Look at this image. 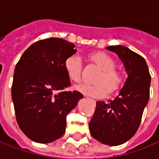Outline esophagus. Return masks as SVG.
<instances>
[{"instance_id":"esophagus-1","label":"esophagus","mask_w":159,"mask_h":159,"mask_svg":"<svg viewBox=\"0 0 159 159\" xmlns=\"http://www.w3.org/2000/svg\"><path fill=\"white\" fill-rule=\"evenodd\" d=\"M89 100H91V102H92V103H93V104H95V102H96V101H95V100H93V99H89Z\"/></svg>"}]
</instances>
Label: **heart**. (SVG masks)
<instances>
[{
	"instance_id": "obj_1",
	"label": "heart",
	"mask_w": 159,
	"mask_h": 159,
	"mask_svg": "<svg viewBox=\"0 0 159 159\" xmlns=\"http://www.w3.org/2000/svg\"><path fill=\"white\" fill-rule=\"evenodd\" d=\"M90 59L100 68V72L95 77L97 83H81L75 85V89L93 98H102L107 94V91L113 93L117 90L123 82V75L116 68V62L113 58L104 52H96L90 56ZM82 67V59L77 54L69 56L64 62L66 75L74 82H78L81 79Z\"/></svg>"
}]
</instances>
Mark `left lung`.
<instances>
[{
  "label": "left lung",
  "mask_w": 159,
  "mask_h": 159,
  "mask_svg": "<svg viewBox=\"0 0 159 159\" xmlns=\"http://www.w3.org/2000/svg\"><path fill=\"white\" fill-rule=\"evenodd\" d=\"M123 62L127 78L114 100L97 101L89 124L94 139L109 146L129 141L140 126L149 99L150 75L145 59L123 45L108 46Z\"/></svg>",
  "instance_id": "8db88e82"
}]
</instances>
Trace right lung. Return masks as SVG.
<instances>
[{"instance_id":"1","label":"right lung","mask_w":159,"mask_h":159,"mask_svg":"<svg viewBox=\"0 0 159 159\" xmlns=\"http://www.w3.org/2000/svg\"><path fill=\"white\" fill-rule=\"evenodd\" d=\"M75 52V44L64 39H44L25 50L16 65L11 97L17 122L34 142L50 143L60 138L66 115L84 98L77 91H63L70 85L64 62Z\"/></svg>"}]
</instances>
